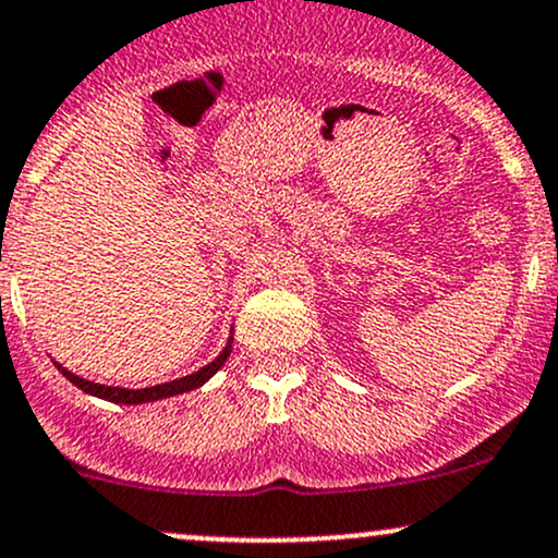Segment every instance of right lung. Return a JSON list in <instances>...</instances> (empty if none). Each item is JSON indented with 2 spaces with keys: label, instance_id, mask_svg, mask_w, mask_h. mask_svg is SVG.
I'll return each mask as SVG.
<instances>
[{
  "label": "right lung",
  "instance_id": "obj_1",
  "mask_svg": "<svg viewBox=\"0 0 558 558\" xmlns=\"http://www.w3.org/2000/svg\"><path fill=\"white\" fill-rule=\"evenodd\" d=\"M228 357H230V344L225 347L222 354H219L214 363L206 365V368L190 373V376H185V378H177V381L158 384V387H148V389H119V387H106V384H92V381H84V378L73 376L71 371L63 368V365H58V371L63 373L71 384H76L78 389L87 391V395H95V397H100V400L116 402V405H140V402H156V400H163V397H174V395H182V391L204 387L214 373L222 368L225 360Z\"/></svg>",
  "mask_w": 558,
  "mask_h": 558
}]
</instances>
